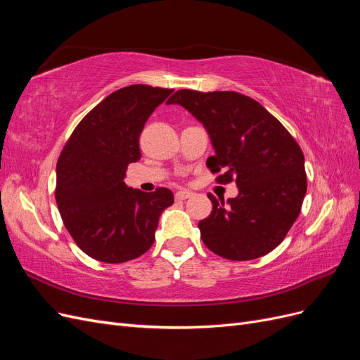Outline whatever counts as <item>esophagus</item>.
Instances as JSON below:
<instances>
[{"label":"esophagus","instance_id":"obj_1","mask_svg":"<svg viewBox=\"0 0 360 360\" xmlns=\"http://www.w3.org/2000/svg\"><path fill=\"white\" fill-rule=\"evenodd\" d=\"M192 197V192L191 191H186V189H181V191H179L177 193H176V200H188V198H191Z\"/></svg>","mask_w":360,"mask_h":360}]
</instances>
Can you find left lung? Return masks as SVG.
Instances as JSON below:
<instances>
[{
	"instance_id": "8db88e82",
	"label": "left lung",
	"mask_w": 360,
	"mask_h": 360,
	"mask_svg": "<svg viewBox=\"0 0 360 360\" xmlns=\"http://www.w3.org/2000/svg\"><path fill=\"white\" fill-rule=\"evenodd\" d=\"M179 103L204 124L214 148L207 168L221 184L236 181L226 202L209 198L213 210L200 221L204 245L226 259L269 254L297 219L307 193L304 158L297 141L264 106L236 91L179 90Z\"/></svg>"
}]
</instances>
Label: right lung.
Returning <instances> with one entry per match:
<instances>
[{
	"mask_svg": "<svg viewBox=\"0 0 360 360\" xmlns=\"http://www.w3.org/2000/svg\"><path fill=\"white\" fill-rule=\"evenodd\" d=\"M144 84L120 89L75 127L57 162L56 200L64 226L84 252L118 264L146 254L159 217L174 202L167 188L141 192L123 181L141 158L139 135L172 93Z\"/></svg>",
	"mask_w": 360,
	"mask_h": 360,
	"instance_id": "obj_1",
	"label": "right lung"
}]
</instances>
